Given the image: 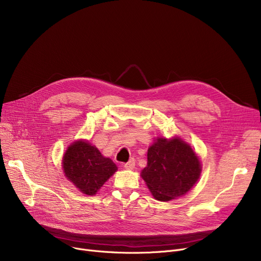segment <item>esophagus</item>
Masks as SVG:
<instances>
[{
	"label": "esophagus",
	"mask_w": 261,
	"mask_h": 261,
	"mask_svg": "<svg viewBox=\"0 0 261 261\" xmlns=\"http://www.w3.org/2000/svg\"><path fill=\"white\" fill-rule=\"evenodd\" d=\"M135 166V160L134 159H131L129 162H127L125 165H123V167H125L126 169H133Z\"/></svg>",
	"instance_id": "34e87169"
}]
</instances>
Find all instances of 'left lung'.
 Wrapping results in <instances>:
<instances>
[{"instance_id":"8db88e82","label":"left lung","mask_w":261,"mask_h":261,"mask_svg":"<svg viewBox=\"0 0 261 261\" xmlns=\"http://www.w3.org/2000/svg\"><path fill=\"white\" fill-rule=\"evenodd\" d=\"M147 160L142 177L159 201L182 197L199 179L200 161L180 139H159L148 149Z\"/></svg>"}]
</instances>
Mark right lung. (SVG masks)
Returning a JSON list of instances; mask_svg holds the SVG:
<instances>
[{"instance_id":"right-lung-1","label":"right lung","mask_w":261,"mask_h":261,"mask_svg":"<svg viewBox=\"0 0 261 261\" xmlns=\"http://www.w3.org/2000/svg\"><path fill=\"white\" fill-rule=\"evenodd\" d=\"M63 170L80 191L93 196L117 167L111 159L102 156L97 148L79 141L67 148L63 156Z\"/></svg>"}]
</instances>
